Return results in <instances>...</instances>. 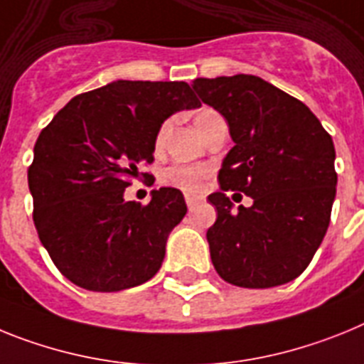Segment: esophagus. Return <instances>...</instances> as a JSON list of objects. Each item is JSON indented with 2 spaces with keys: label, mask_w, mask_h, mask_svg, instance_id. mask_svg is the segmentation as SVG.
Wrapping results in <instances>:
<instances>
[{
  "label": "esophagus",
  "mask_w": 364,
  "mask_h": 364,
  "mask_svg": "<svg viewBox=\"0 0 364 364\" xmlns=\"http://www.w3.org/2000/svg\"><path fill=\"white\" fill-rule=\"evenodd\" d=\"M185 201H186V207H188V210H194V208L198 207V203H200V200H198V198H194V196H186Z\"/></svg>",
  "instance_id": "esophagus-1"
}]
</instances>
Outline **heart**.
I'll use <instances>...</instances> for the list:
<instances>
[{
  "label": "heart",
  "instance_id": "b5f03b06",
  "mask_svg": "<svg viewBox=\"0 0 364 364\" xmlns=\"http://www.w3.org/2000/svg\"><path fill=\"white\" fill-rule=\"evenodd\" d=\"M216 115L214 109L210 107H203L200 112L196 113V128L205 122L208 117ZM161 135L157 137V143L161 141ZM210 176V168L205 166V164H191V163H173L172 166L164 170L163 176H161V181L164 183L166 186H172V188H178L181 191L183 194H188V196H194V194H200L201 191L205 188L207 185V179Z\"/></svg>",
  "mask_w": 364,
  "mask_h": 364
}]
</instances>
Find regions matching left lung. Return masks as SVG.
<instances>
[{"label":"left lung","mask_w":364,"mask_h":364,"mask_svg":"<svg viewBox=\"0 0 364 364\" xmlns=\"http://www.w3.org/2000/svg\"><path fill=\"white\" fill-rule=\"evenodd\" d=\"M192 87L225 117L235 146L208 196L218 218L207 230L214 269L251 289L282 286L306 269L330 225L335 148L309 107L255 75L196 78ZM229 190L253 198L232 208ZM236 196V194H235Z\"/></svg>","instance_id":"1"}]
</instances>
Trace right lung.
<instances>
[{"label":"right lung","mask_w":364,"mask_h":364,"mask_svg":"<svg viewBox=\"0 0 364 364\" xmlns=\"http://www.w3.org/2000/svg\"><path fill=\"white\" fill-rule=\"evenodd\" d=\"M200 106L186 82L115 80L77 95L42 129L27 173L34 225L73 284L112 293L159 271L185 198L163 186L141 205L124 188L154 161L161 124Z\"/></svg>","instance_id":"add662e5"}]
</instances>
